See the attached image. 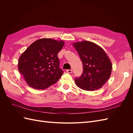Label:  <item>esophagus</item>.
<instances>
[{"mask_svg":"<svg viewBox=\"0 0 133 133\" xmlns=\"http://www.w3.org/2000/svg\"><path fill=\"white\" fill-rule=\"evenodd\" d=\"M67 73H72V72H73V70H72L71 69H68V70H66V71Z\"/></svg>","mask_w":133,"mask_h":133,"instance_id":"obj_1","label":"esophagus"}]
</instances>
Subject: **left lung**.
Here are the masks:
<instances>
[{"instance_id":"left-lung-1","label":"left lung","mask_w":133,"mask_h":133,"mask_svg":"<svg viewBox=\"0 0 133 133\" xmlns=\"http://www.w3.org/2000/svg\"><path fill=\"white\" fill-rule=\"evenodd\" d=\"M83 64L81 76L75 79L76 85L84 90L101 88L110 78L112 64L102 47L89 41L73 43Z\"/></svg>"}]
</instances>
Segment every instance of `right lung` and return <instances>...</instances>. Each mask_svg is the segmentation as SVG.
Here are the masks:
<instances>
[{"instance_id": "obj_1", "label": "right lung", "mask_w": 133, "mask_h": 133, "mask_svg": "<svg viewBox=\"0 0 133 133\" xmlns=\"http://www.w3.org/2000/svg\"><path fill=\"white\" fill-rule=\"evenodd\" d=\"M64 45L63 41L43 38L35 41L23 52L18 68L28 85L43 90L58 82L63 73L59 68L58 53Z\"/></svg>"}]
</instances>
